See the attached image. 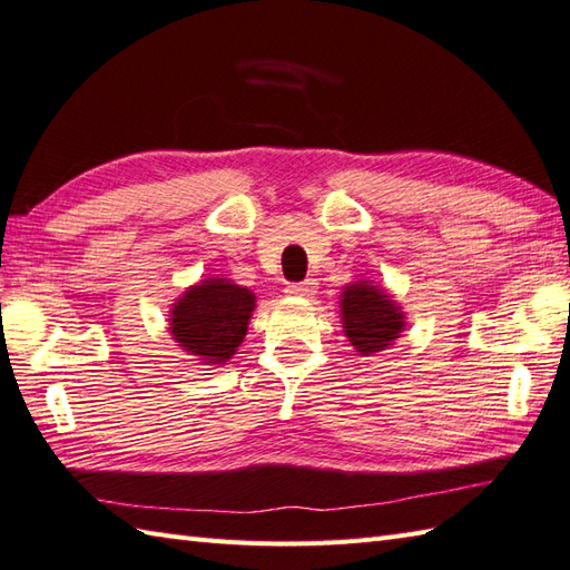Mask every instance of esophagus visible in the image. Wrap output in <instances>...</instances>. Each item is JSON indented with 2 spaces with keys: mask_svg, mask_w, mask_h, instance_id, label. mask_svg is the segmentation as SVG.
<instances>
[{
  "mask_svg": "<svg viewBox=\"0 0 570 570\" xmlns=\"http://www.w3.org/2000/svg\"><path fill=\"white\" fill-rule=\"evenodd\" d=\"M287 295L293 297H314L316 295V283L314 281H302V283H293L285 287Z\"/></svg>",
  "mask_w": 570,
  "mask_h": 570,
  "instance_id": "1",
  "label": "esophagus"
}]
</instances>
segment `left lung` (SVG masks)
I'll list each match as a JSON object with an SVG mask.
<instances>
[{
    "label": "left lung",
    "mask_w": 570,
    "mask_h": 570,
    "mask_svg": "<svg viewBox=\"0 0 570 570\" xmlns=\"http://www.w3.org/2000/svg\"><path fill=\"white\" fill-rule=\"evenodd\" d=\"M343 331L360 355L384 351L404 331V312L380 285L357 281L341 293Z\"/></svg>",
    "instance_id": "obj_1"
}]
</instances>
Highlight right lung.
Returning a JSON list of instances; mask_svg holds the SVG:
<instances>
[{"mask_svg":"<svg viewBox=\"0 0 570 570\" xmlns=\"http://www.w3.org/2000/svg\"><path fill=\"white\" fill-rule=\"evenodd\" d=\"M254 307L252 289L227 277H207L188 287L171 307V336L203 365H225L242 345Z\"/></svg>","mask_w":570,"mask_h":570,"instance_id":"obj_1","label":"right lung"}]
</instances>
